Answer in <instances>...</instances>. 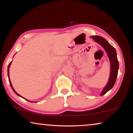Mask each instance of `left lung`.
I'll use <instances>...</instances> for the list:
<instances>
[{"label":"left lung","mask_w":133,"mask_h":133,"mask_svg":"<svg viewBox=\"0 0 133 133\" xmlns=\"http://www.w3.org/2000/svg\"><path fill=\"white\" fill-rule=\"evenodd\" d=\"M91 37L93 38L94 41L100 44L104 49L110 62V75L109 82L100 94V96H103L107 91H109L110 89H111L115 84L118 75V70L119 67L118 61L117 57L116 49L104 38L102 36H93Z\"/></svg>","instance_id":"1"}]
</instances>
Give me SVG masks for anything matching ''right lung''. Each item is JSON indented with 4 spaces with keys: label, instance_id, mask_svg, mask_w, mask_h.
Here are the masks:
<instances>
[{
    "label": "right lung",
    "instance_id": "1",
    "mask_svg": "<svg viewBox=\"0 0 133 133\" xmlns=\"http://www.w3.org/2000/svg\"><path fill=\"white\" fill-rule=\"evenodd\" d=\"M12 62H11L9 64V65H8V77H9V83H10V86H11V87H12V90H13V91L15 92V93L17 94V95L18 96H20V97H22V98H23V97L22 96H21V95H19V94H18L17 93H16V91L15 90V89H13V86H12V83H11V82H10V78H9V68H10V65H11V63H12ZM25 99V98H24ZM25 100H26V99H25ZM27 101H28V102H30V101H29V100H26Z\"/></svg>",
    "mask_w": 133,
    "mask_h": 133
}]
</instances>
